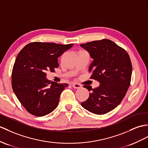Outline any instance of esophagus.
I'll return each instance as SVG.
<instances>
[{"label": "esophagus", "mask_w": 148, "mask_h": 148, "mask_svg": "<svg viewBox=\"0 0 148 148\" xmlns=\"http://www.w3.org/2000/svg\"><path fill=\"white\" fill-rule=\"evenodd\" d=\"M71 85L73 86V88L75 89H79L82 87V85L78 84H72Z\"/></svg>", "instance_id": "34e87169"}]
</instances>
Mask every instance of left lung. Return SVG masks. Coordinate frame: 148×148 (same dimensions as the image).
<instances>
[{
	"label": "left lung",
	"instance_id": "1",
	"mask_svg": "<svg viewBox=\"0 0 148 148\" xmlns=\"http://www.w3.org/2000/svg\"><path fill=\"white\" fill-rule=\"evenodd\" d=\"M86 50L93 59L89 71L92 79L100 85L92 88L88 99L82 102V106L93 114H105L114 109L125 97L132 75V64L128 53L114 42L104 39L80 45Z\"/></svg>",
	"mask_w": 148,
	"mask_h": 148
}]
</instances>
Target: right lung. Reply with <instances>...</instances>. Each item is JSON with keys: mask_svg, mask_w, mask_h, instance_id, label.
Wrapping results in <instances>:
<instances>
[{"mask_svg": "<svg viewBox=\"0 0 148 148\" xmlns=\"http://www.w3.org/2000/svg\"><path fill=\"white\" fill-rule=\"evenodd\" d=\"M73 45L34 42L18 54L12 72V87L28 112L41 117L57 107L61 93L68 85L51 82L46 72L58 67V58Z\"/></svg>", "mask_w": 148, "mask_h": 148, "instance_id": "add662e5", "label": "right lung"}]
</instances>
